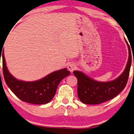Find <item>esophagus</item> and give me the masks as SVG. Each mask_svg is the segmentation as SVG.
Segmentation results:
<instances>
[{"label":"esophagus","mask_w":134,"mask_h":134,"mask_svg":"<svg viewBox=\"0 0 134 134\" xmlns=\"http://www.w3.org/2000/svg\"><path fill=\"white\" fill-rule=\"evenodd\" d=\"M67 69H68V70L70 71V72H72L76 69V65L74 64H70L68 66H67Z\"/></svg>","instance_id":"1"}]
</instances>
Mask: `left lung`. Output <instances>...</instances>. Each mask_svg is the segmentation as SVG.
<instances>
[{"label":"left lung","mask_w":134,"mask_h":134,"mask_svg":"<svg viewBox=\"0 0 134 134\" xmlns=\"http://www.w3.org/2000/svg\"><path fill=\"white\" fill-rule=\"evenodd\" d=\"M127 42V41H126ZM129 60L124 72L111 82H97L79 71H74L77 79V92L80 100L85 104H98L113 99L126 87L129 75L132 57L127 42ZM134 63V60H133Z\"/></svg>","instance_id":"8db88e82"}]
</instances>
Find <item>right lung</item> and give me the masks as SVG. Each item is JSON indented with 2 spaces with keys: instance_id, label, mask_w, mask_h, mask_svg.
Returning <instances> with one entry per match:
<instances>
[{
  "instance_id": "right-lung-1",
  "label": "right lung",
  "mask_w": 134,
  "mask_h": 134,
  "mask_svg": "<svg viewBox=\"0 0 134 134\" xmlns=\"http://www.w3.org/2000/svg\"><path fill=\"white\" fill-rule=\"evenodd\" d=\"M2 51V50H1ZM2 56L3 74L6 84L21 101L31 104H46L55 95L59 83L70 74L67 69L54 72L43 79L35 82H23L16 79L8 72L5 64L4 52Z\"/></svg>"
}]
</instances>
